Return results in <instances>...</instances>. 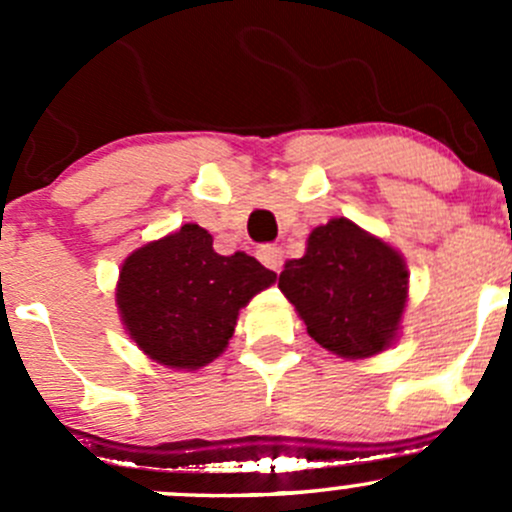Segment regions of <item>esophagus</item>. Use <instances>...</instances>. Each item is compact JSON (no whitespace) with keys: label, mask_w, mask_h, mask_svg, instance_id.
<instances>
[{"label":"esophagus","mask_w":512,"mask_h":512,"mask_svg":"<svg viewBox=\"0 0 512 512\" xmlns=\"http://www.w3.org/2000/svg\"><path fill=\"white\" fill-rule=\"evenodd\" d=\"M257 260L262 262V265L267 267V270L272 272H280L282 267V250L275 245H262L260 250H257Z\"/></svg>","instance_id":"34e87169"}]
</instances>
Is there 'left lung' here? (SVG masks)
<instances>
[{
    "label": "left lung",
    "instance_id": "left-lung-1",
    "mask_svg": "<svg viewBox=\"0 0 512 512\" xmlns=\"http://www.w3.org/2000/svg\"><path fill=\"white\" fill-rule=\"evenodd\" d=\"M309 337L344 359H366L394 344L409 299L399 250L347 218L309 232L307 250L280 275Z\"/></svg>",
    "mask_w": 512,
    "mask_h": 512
}]
</instances>
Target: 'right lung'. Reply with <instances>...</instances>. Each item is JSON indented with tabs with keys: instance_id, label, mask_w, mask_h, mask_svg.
Instances as JSON below:
<instances>
[{
	"instance_id": "add662e5",
	"label": "right lung",
	"mask_w": 512,
	"mask_h": 512,
	"mask_svg": "<svg viewBox=\"0 0 512 512\" xmlns=\"http://www.w3.org/2000/svg\"><path fill=\"white\" fill-rule=\"evenodd\" d=\"M275 280L245 252L218 255L213 235L188 223L126 257L116 304L143 354L195 371L225 352L240 309Z\"/></svg>"
}]
</instances>
